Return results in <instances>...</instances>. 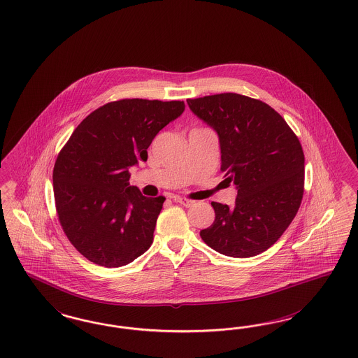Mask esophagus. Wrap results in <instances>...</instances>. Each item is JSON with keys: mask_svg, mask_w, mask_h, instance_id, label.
Instances as JSON below:
<instances>
[{"mask_svg": "<svg viewBox=\"0 0 358 358\" xmlns=\"http://www.w3.org/2000/svg\"><path fill=\"white\" fill-rule=\"evenodd\" d=\"M173 201L175 203H179V204H182L183 207H192L194 206V200H188V199H185V197H180V196H175L173 197Z\"/></svg>", "mask_w": 358, "mask_h": 358, "instance_id": "esophagus-1", "label": "esophagus"}]
</instances>
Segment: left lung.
Segmentation results:
<instances>
[{
	"label": "left lung",
	"mask_w": 358,
	"mask_h": 358,
	"mask_svg": "<svg viewBox=\"0 0 358 358\" xmlns=\"http://www.w3.org/2000/svg\"><path fill=\"white\" fill-rule=\"evenodd\" d=\"M219 137L221 171L237 197L212 201L213 224L200 231L220 254L248 258L267 250L289 228L301 203L304 154L299 139L271 106L237 93L187 100Z\"/></svg>",
	"instance_id": "obj_1"
}]
</instances>
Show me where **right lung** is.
<instances>
[{"label": "right lung", "mask_w": 358, "mask_h": 358, "mask_svg": "<svg viewBox=\"0 0 358 358\" xmlns=\"http://www.w3.org/2000/svg\"><path fill=\"white\" fill-rule=\"evenodd\" d=\"M183 112V101H113L85 117L59 152L52 173L59 221L93 264L121 267L150 248L166 199L129 185V169L148 161L154 137Z\"/></svg>", "instance_id": "1"}]
</instances>
